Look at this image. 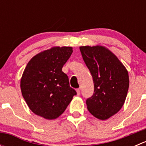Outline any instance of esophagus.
I'll return each mask as SVG.
<instances>
[{
    "instance_id": "obj_1",
    "label": "esophagus",
    "mask_w": 146,
    "mask_h": 146,
    "mask_svg": "<svg viewBox=\"0 0 146 146\" xmlns=\"http://www.w3.org/2000/svg\"><path fill=\"white\" fill-rule=\"evenodd\" d=\"M76 92H77V95H80V88H78V89L76 90Z\"/></svg>"
}]
</instances>
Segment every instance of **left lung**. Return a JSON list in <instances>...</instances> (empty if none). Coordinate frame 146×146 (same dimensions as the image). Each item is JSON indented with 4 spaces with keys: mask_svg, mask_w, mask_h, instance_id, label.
Here are the masks:
<instances>
[{
    "mask_svg": "<svg viewBox=\"0 0 146 146\" xmlns=\"http://www.w3.org/2000/svg\"><path fill=\"white\" fill-rule=\"evenodd\" d=\"M80 50L95 85L93 95L86 100L87 107L94 117L106 120L124 104L129 87L128 70L105 46H83Z\"/></svg>",
    "mask_w": 146,
    "mask_h": 146,
    "instance_id": "left-lung-1",
    "label": "left lung"
}]
</instances>
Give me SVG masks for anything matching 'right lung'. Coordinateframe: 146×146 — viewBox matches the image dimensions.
<instances>
[{
    "mask_svg": "<svg viewBox=\"0 0 146 146\" xmlns=\"http://www.w3.org/2000/svg\"><path fill=\"white\" fill-rule=\"evenodd\" d=\"M73 53L71 46H54L32 57L20 80L22 95L31 111L46 119L61 116L73 96L62 68Z\"/></svg>",
    "mask_w": 146,
    "mask_h": 146,
    "instance_id": "add662e5",
    "label": "right lung"
}]
</instances>
